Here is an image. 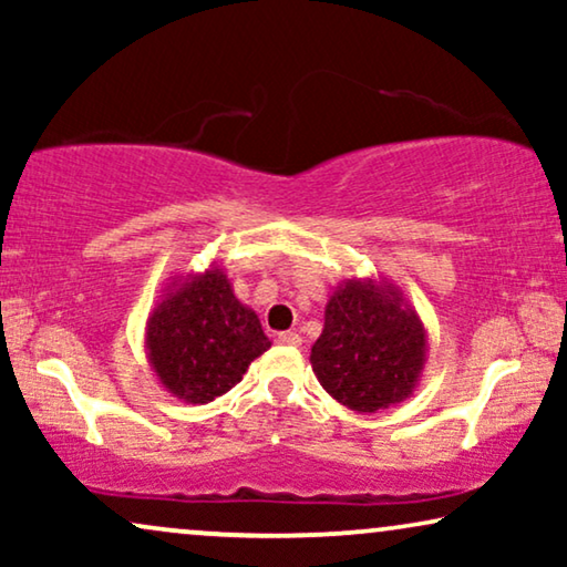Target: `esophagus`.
<instances>
[{
  "mask_svg": "<svg viewBox=\"0 0 567 567\" xmlns=\"http://www.w3.org/2000/svg\"><path fill=\"white\" fill-rule=\"evenodd\" d=\"M278 343L284 346H291V348H299L301 346V336L299 332H278Z\"/></svg>",
  "mask_w": 567,
  "mask_h": 567,
  "instance_id": "1",
  "label": "esophagus"
}]
</instances>
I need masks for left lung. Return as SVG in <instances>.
<instances>
[{"instance_id": "1", "label": "left lung", "mask_w": 567, "mask_h": 567, "mask_svg": "<svg viewBox=\"0 0 567 567\" xmlns=\"http://www.w3.org/2000/svg\"><path fill=\"white\" fill-rule=\"evenodd\" d=\"M429 336L400 286L386 278H346L324 305L315 340V377L355 413H377L408 400L421 384Z\"/></svg>"}]
</instances>
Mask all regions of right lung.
Instances as JSON below:
<instances>
[{
  "label": "right lung",
  "mask_w": 567,
  "mask_h": 567,
  "mask_svg": "<svg viewBox=\"0 0 567 567\" xmlns=\"http://www.w3.org/2000/svg\"><path fill=\"white\" fill-rule=\"evenodd\" d=\"M268 348L258 315L235 297L221 266L175 276L146 317V361L157 382L190 405L227 394Z\"/></svg>",
  "instance_id": "obj_1"
}]
</instances>
